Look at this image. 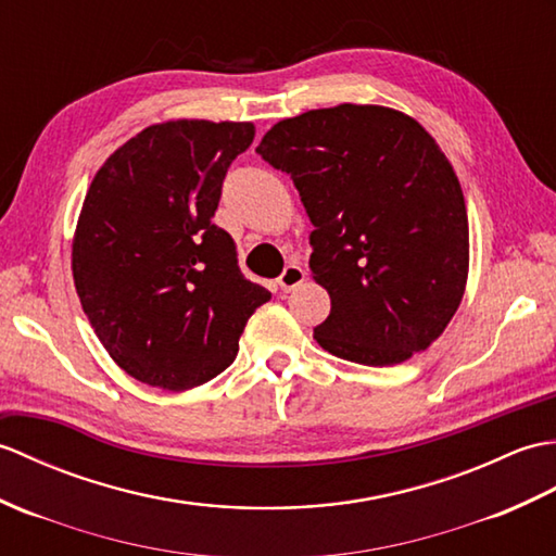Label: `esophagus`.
<instances>
[{"label":"esophagus","instance_id":"obj_1","mask_svg":"<svg viewBox=\"0 0 556 556\" xmlns=\"http://www.w3.org/2000/svg\"><path fill=\"white\" fill-rule=\"evenodd\" d=\"M304 278H306V270H304L302 266H298V264H290V266H286V270H282V274H280L278 286L288 292V290H294L298 286H302Z\"/></svg>","mask_w":556,"mask_h":556}]
</instances>
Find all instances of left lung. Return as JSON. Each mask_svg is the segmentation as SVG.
<instances>
[{"label": "left lung", "instance_id": "1", "mask_svg": "<svg viewBox=\"0 0 556 556\" xmlns=\"http://www.w3.org/2000/svg\"><path fill=\"white\" fill-rule=\"evenodd\" d=\"M256 152L290 174L314 224L320 348L366 366L428 350L468 278L464 192L433 135L397 109L338 104L278 121Z\"/></svg>", "mask_w": 556, "mask_h": 556}]
</instances>
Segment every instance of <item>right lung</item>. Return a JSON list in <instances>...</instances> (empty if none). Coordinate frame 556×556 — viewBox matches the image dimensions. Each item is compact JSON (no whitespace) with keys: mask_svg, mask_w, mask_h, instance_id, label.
<instances>
[{"mask_svg":"<svg viewBox=\"0 0 556 556\" xmlns=\"http://www.w3.org/2000/svg\"><path fill=\"white\" fill-rule=\"evenodd\" d=\"M250 121L178 118L140 130L97 170L73 236L83 312L135 380L182 392L236 362L240 336L270 292L238 268L214 224Z\"/></svg>","mask_w":556,"mask_h":556,"instance_id":"right-lung-1","label":"right lung"}]
</instances>
